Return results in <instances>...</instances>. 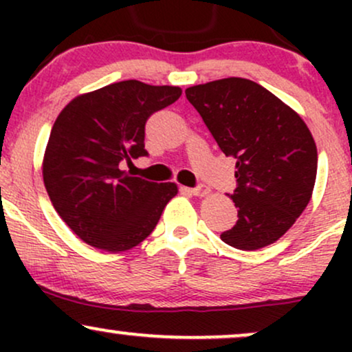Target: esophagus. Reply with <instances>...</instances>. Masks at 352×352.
<instances>
[{"mask_svg": "<svg viewBox=\"0 0 352 352\" xmlns=\"http://www.w3.org/2000/svg\"><path fill=\"white\" fill-rule=\"evenodd\" d=\"M190 192H192L195 197H207L210 193V190L207 187H204V185H200V187L190 188Z\"/></svg>", "mask_w": 352, "mask_h": 352, "instance_id": "obj_1", "label": "esophagus"}]
</instances>
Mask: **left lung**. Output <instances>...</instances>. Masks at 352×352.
I'll return each mask as SVG.
<instances>
[{"instance_id":"obj_1","label":"left lung","mask_w":352,"mask_h":352,"mask_svg":"<svg viewBox=\"0 0 352 352\" xmlns=\"http://www.w3.org/2000/svg\"><path fill=\"white\" fill-rule=\"evenodd\" d=\"M210 134L236 159L238 208L233 228L220 235L233 248L253 252L285 235L313 195L318 151L308 125L268 89L243 78L185 89Z\"/></svg>"}]
</instances>
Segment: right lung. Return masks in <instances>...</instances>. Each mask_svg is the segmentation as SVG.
Returning <instances> with one entry per match:
<instances>
[{
    "label": "right lung",
    "instance_id": "obj_1",
    "mask_svg": "<svg viewBox=\"0 0 352 352\" xmlns=\"http://www.w3.org/2000/svg\"><path fill=\"white\" fill-rule=\"evenodd\" d=\"M180 96V87L131 79L80 94L60 111L44 152V187L87 245L111 253L134 248L177 195L173 182L132 177L120 162L147 155L145 122Z\"/></svg>",
    "mask_w": 352,
    "mask_h": 352
}]
</instances>
